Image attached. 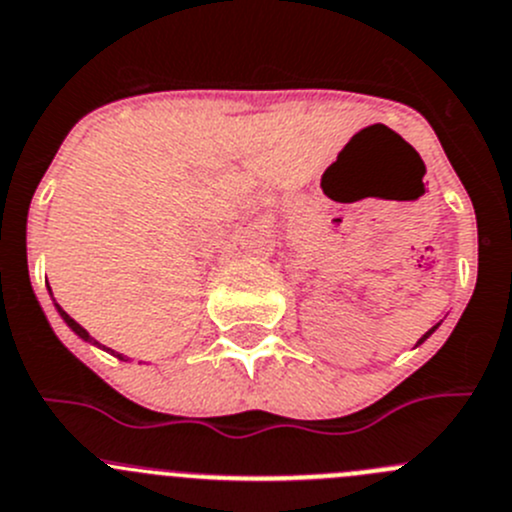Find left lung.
<instances>
[{
    "label": "left lung",
    "instance_id": "1",
    "mask_svg": "<svg viewBox=\"0 0 512 512\" xmlns=\"http://www.w3.org/2000/svg\"><path fill=\"white\" fill-rule=\"evenodd\" d=\"M438 325H440V322H438ZM438 325H433V327H430V330H428V332H425V335H423V337H420V340H418V345H423V342H425V340H428V337H430V335H433V332H435V330H438Z\"/></svg>",
    "mask_w": 512,
    "mask_h": 512
}]
</instances>
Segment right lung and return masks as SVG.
Wrapping results in <instances>:
<instances>
[{
	"label": "right lung",
	"mask_w": 512,
	"mask_h": 512,
	"mask_svg": "<svg viewBox=\"0 0 512 512\" xmlns=\"http://www.w3.org/2000/svg\"><path fill=\"white\" fill-rule=\"evenodd\" d=\"M49 295H52V290H49ZM54 307H57L59 317H62V320H64V322H67V327H69V330H72V332H74V335H77V337H82V340H84V342H92V345H99V342H97V340H94V337H92V335H89V332H87V330H84V327H82V325H79V322H77V320H72V317H69V315H67V312H64V310H62V307H59V305H57V302H54ZM99 347H104V345H99ZM104 350H107V352H112V355H117V357H119V360H130V357H124V355H119V352L109 350V347H104Z\"/></svg>",
	"instance_id": "obj_1"
}]
</instances>
